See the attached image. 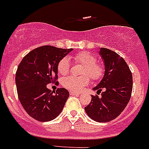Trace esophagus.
<instances>
[{
  "mask_svg": "<svg viewBox=\"0 0 149 149\" xmlns=\"http://www.w3.org/2000/svg\"><path fill=\"white\" fill-rule=\"evenodd\" d=\"M70 95L79 96V95H80V93H79V92H76V91H70Z\"/></svg>",
  "mask_w": 149,
  "mask_h": 149,
  "instance_id": "34e87169",
  "label": "esophagus"
}]
</instances>
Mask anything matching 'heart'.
I'll use <instances>...</instances> for the list:
<instances>
[{
	"label": "heart",
	"mask_w": 149,
	"mask_h": 149,
	"mask_svg": "<svg viewBox=\"0 0 149 149\" xmlns=\"http://www.w3.org/2000/svg\"><path fill=\"white\" fill-rule=\"evenodd\" d=\"M74 61L84 65L81 74L84 76L73 77L69 76L63 79V85L70 91H80L90 82L91 79L98 80L103 77L104 72V65L97 62L96 56L89 52H80L75 55ZM58 72L61 75L67 74L70 71V63L67 58H63L57 65Z\"/></svg>",
	"instance_id": "1"
}]
</instances>
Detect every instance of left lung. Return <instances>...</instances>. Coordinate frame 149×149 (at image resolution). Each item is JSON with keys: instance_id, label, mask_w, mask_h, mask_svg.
<instances>
[{"instance_id": "left-lung-1", "label": "left lung", "mask_w": 149, "mask_h": 149, "mask_svg": "<svg viewBox=\"0 0 149 149\" xmlns=\"http://www.w3.org/2000/svg\"><path fill=\"white\" fill-rule=\"evenodd\" d=\"M99 54L104 59L103 79L93 89L101 96L92 95L91 103L84 107L87 115L97 122H108L120 115L132 96L133 79L128 65L115 52L101 48Z\"/></svg>"}]
</instances>
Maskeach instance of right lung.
Wrapping results in <instances>:
<instances>
[{"mask_svg":"<svg viewBox=\"0 0 149 149\" xmlns=\"http://www.w3.org/2000/svg\"><path fill=\"white\" fill-rule=\"evenodd\" d=\"M72 49L44 45L31 50L17 67L15 83L24 111L39 121H49L59 115L70 93L65 88L51 92L46 85L58 78V63Z\"/></svg>","mask_w":149,"mask_h":149,"instance_id":"1","label":"right lung"}]
</instances>
